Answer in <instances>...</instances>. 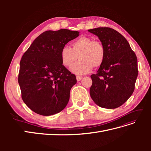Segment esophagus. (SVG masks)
<instances>
[{
  "label": "esophagus",
  "instance_id": "obj_1",
  "mask_svg": "<svg viewBox=\"0 0 151 151\" xmlns=\"http://www.w3.org/2000/svg\"><path fill=\"white\" fill-rule=\"evenodd\" d=\"M76 79L77 81H80L82 79H83V77L81 76H76Z\"/></svg>",
  "mask_w": 151,
  "mask_h": 151
}]
</instances>
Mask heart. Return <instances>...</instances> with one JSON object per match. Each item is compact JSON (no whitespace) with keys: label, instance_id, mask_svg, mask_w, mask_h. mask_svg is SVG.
Returning a JSON list of instances; mask_svg holds the SVG:
<instances>
[{"label":"heart","instance_id":"heart-1","mask_svg":"<svg viewBox=\"0 0 151 151\" xmlns=\"http://www.w3.org/2000/svg\"><path fill=\"white\" fill-rule=\"evenodd\" d=\"M80 60L72 68L76 74H86L101 66L105 58V49L101 42L83 36L71 43V48L63 47L60 52L62 64L70 68L77 58Z\"/></svg>","mask_w":151,"mask_h":151}]
</instances>
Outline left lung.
Masks as SVG:
<instances>
[{
  "mask_svg": "<svg viewBox=\"0 0 151 151\" xmlns=\"http://www.w3.org/2000/svg\"><path fill=\"white\" fill-rule=\"evenodd\" d=\"M105 49V58L97 74L91 76L90 96L99 106L115 109L133 93L138 76L137 58L124 36L110 28L88 29Z\"/></svg>",
  "mask_w": 151,
  "mask_h": 151,
  "instance_id": "left-lung-1",
  "label": "left lung"
}]
</instances>
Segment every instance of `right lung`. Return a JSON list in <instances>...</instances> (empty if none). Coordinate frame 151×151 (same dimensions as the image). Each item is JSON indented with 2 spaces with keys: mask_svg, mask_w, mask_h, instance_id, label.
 Listing matches in <instances>:
<instances>
[{
  "mask_svg": "<svg viewBox=\"0 0 151 151\" xmlns=\"http://www.w3.org/2000/svg\"><path fill=\"white\" fill-rule=\"evenodd\" d=\"M79 35V31L67 29L45 31L22 55L18 76L21 97L36 113L52 115L67 106L77 80L62 65L60 52Z\"/></svg>",
  "mask_w": 151,
  "mask_h": 151,
  "instance_id": "obj_1",
  "label": "right lung"
}]
</instances>
